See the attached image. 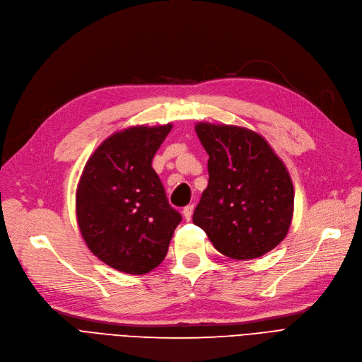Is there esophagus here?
Here are the masks:
<instances>
[{
    "label": "esophagus",
    "mask_w": 362,
    "mask_h": 362,
    "mask_svg": "<svg viewBox=\"0 0 362 362\" xmlns=\"http://www.w3.org/2000/svg\"><path fill=\"white\" fill-rule=\"evenodd\" d=\"M192 211H194V204H188L186 207H183V218L185 221H191L192 218Z\"/></svg>",
    "instance_id": "esophagus-1"
}]
</instances>
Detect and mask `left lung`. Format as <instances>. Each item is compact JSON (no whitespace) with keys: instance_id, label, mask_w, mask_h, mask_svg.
<instances>
[{"instance_id":"obj_1","label":"left lung","mask_w":362,"mask_h":362,"mask_svg":"<svg viewBox=\"0 0 362 362\" xmlns=\"http://www.w3.org/2000/svg\"><path fill=\"white\" fill-rule=\"evenodd\" d=\"M195 132L209 155V185L194 223L233 259L265 255L286 237L293 213L289 173L258 132L199 122Z\"/></svg>"}]
</instances>
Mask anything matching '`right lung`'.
I'll return each instance as SVG.
<instances>
[{
    "label": "right lung",
    "instance_id": "1",
    "mask_svg": "<svg viewBox=\"0 0 362 362\" xmlns=\"http://www.w3.org/2000/svg\"><path fill=\"white\" fill-rule=\"evenodd\" d=\"M173 125L131 127L90 155L76 192L89 250L112 269L144 274L164 261L182 216L170 204L152 159Z\"/></svg>",
    "mask_w": 362,
    "mask_h": 362
}]
</instances>
